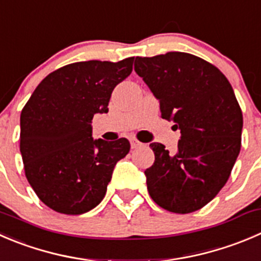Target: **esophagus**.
Segmentation results:
<instances>
[{
  "mask_svg": "<svg viewBox=\"0 0 261 261\" xmlns=\"http://www.w3.org/2000/svg\"><path fill=\"white\" fill-rule=\"evenodd\" d=\"M130 144H131V148L133 149H138V148H140V146H143V143H140L139 140H136L135 138L130 139Z\"/></svg>",
  "mask_w": 261,
  "mask_h": 261,
  "instance_id": "obj_1",
  "label": "esophagus"
}]
</instances>
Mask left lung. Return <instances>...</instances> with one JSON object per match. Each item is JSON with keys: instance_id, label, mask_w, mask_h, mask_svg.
Masks as SVG:
<instances>
[{"instance_id": "1", "label": "left lung", "mask_w": 261, "mask_h": 261, "mask_svg": "<svg viewBox=\"0 0 261 261\" xmlns=\"http://www.w3.org/2000/svg\"><path fill=\"white\" fill-rule=\"evenodd\" d=\"M135 71L181 131L177 151L151 143L145 171L154 201L172 213L199 211L226 185L241 149L242 112L227 77L200 57L168 52L136 57Z\"/></svg>"}]
</instances>
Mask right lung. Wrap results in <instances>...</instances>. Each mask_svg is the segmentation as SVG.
<instances>
[{"label": "right lung", "mask_w": 261, "mask_h": 261, "mask_svg": "<svg viewBox=\"0 0 261 261\" xmlns=\"http://www.w3.org/2000/svg\"><path fill=\"white\" fill-rule=\"evenodd\" d=\"M134 57L84 61L50 72L20 116V153L38 198L62 214L87 213L105 198L127 139L92 138L95 113H107L111 94L133 71Z\"/></svg>", "instance_id": "1"}]
</instances>
